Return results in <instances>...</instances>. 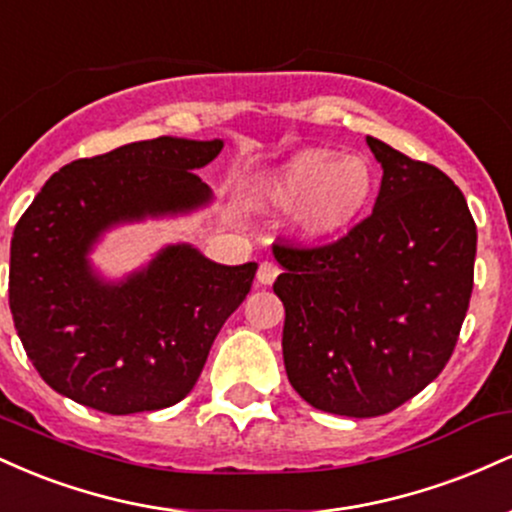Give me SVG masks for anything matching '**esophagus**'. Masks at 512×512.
<instances>
[{
    "label": "esophagus",
    "instance_id": "esophagus-1",
    "mask_svg": "<svg viewBox=\"0 0 512 512\" xmlns=\"http://www.w3.org/2000/svg\"><path fill=\"white\" fill-rule=\"evenodd\" d=\"M276 276H279V267H276V264L269 262V260H264L260 264V269H257V281H260V284H264V286L272 284Z\"/></svg>",
    "mask_w": 512,
    "mask_h": 512
}]
</instances>
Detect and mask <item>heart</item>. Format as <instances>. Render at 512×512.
I'll return each mask as SVG.
<instances>
[{
	"label": "heart",
	"instance_id": "obj_1",
	"mask_svg": "<svg viewBox=\"0 0 512 512\" xmlns=\"http://www.w3.org/2000/svg\"><path fill=\"white\" fill-rule=\"evenodd\" d=\"M262 192L276 209L301 207L298 223L308 236H334L368 209L375 173L363 156L305 149L269 173Z\"/></svg>",
	"mask_w": 512,
	"mask_h": 512
}]
</instances>
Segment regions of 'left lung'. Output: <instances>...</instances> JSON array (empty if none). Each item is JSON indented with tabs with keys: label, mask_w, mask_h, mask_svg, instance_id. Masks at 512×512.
I'll return each mask as SVG.
<instances>
[{
	"label": "left lung",
	"mask_w": 512,
	"mask_h": 512,
	"mask_svg": "<svg viewBox=\"0 0 512 512\" xmlns=\"http://www.w3.org/2000/svg\"><path fill=\"white\" fill-rule=\"evenodd\" d=\"M373 214L325 245L274 243L284 363L310 407L390 414L438 378L474 286L477 223L443 170L380 139Z\"/></svg>",
	"instance_id": "left-lung-1"
}]
</instances>
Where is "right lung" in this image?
<instances>
[{"instance_id":"add662e5","label":"right lung","mask_w":512,"mask_h":512,"mask_svg":"<svg viewBox=\"0 0 512 512\" xmlns=\"http://www.w3.org/2000/svg\"><path fill=\"white\" fill-rule=\"evenodd\" d=\"M221 149V139L158 137L79 158L23 211L11 238L9 308L52 390L117 416L190 395L257 264L226 267L192 245H170L122 284H103L86 255L115 223L207 204L211 190L195 170Z\"/></svg>"}]
</instances>
